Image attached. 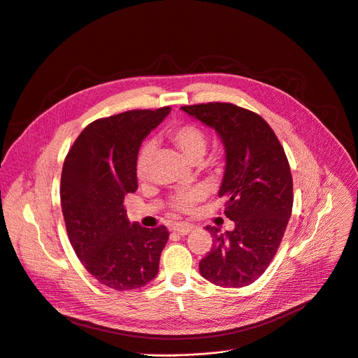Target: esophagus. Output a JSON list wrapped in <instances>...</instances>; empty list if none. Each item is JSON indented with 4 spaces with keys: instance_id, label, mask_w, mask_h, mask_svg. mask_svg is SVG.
Masks as SVG:
<instances>
[{
    "instance_id": "34e87169",
    "label": "esophagus",
    "mask_w": 358,
    "mask_h": 358,
    "mask_svg": "<svg viewBox=\"0 0 358 358\" xmlns=\"http://www.w3.org/2000/svg\"><path fill=\"white\" fill-rule=\"evenodd\" d=\"M193 229H194V226H193V224L185 223V222H180V223H176V224L173 226V230H174L176 233H178L180 236H185V234H188V233L192 231Z\"/></svg>"
}]
</instances>
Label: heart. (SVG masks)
<instances>
[{
  "label": "heart",
  "mask_w": 358,
  "mask_h": 358,
  "mask_svg": "<svg viewBox=\"0 0 358 358\" xmlns=\"http://www.w3.org/2000/svg\"><path fill=\"white\" fill-rule=\"evenodd\" d=\"M170 138L181 150L189 162L201 161L207 150V138L201 128L193 124H181L170 129ZM155 152V142L147 141L142 144L135 159V174L138 178H145L150 173L151 161ZM204 197L203 188H194L192 192L177 193L173 199V204L180 211H189L193 206Z\"/></svg>",
  "instance_id": "1"
}]
</instances>
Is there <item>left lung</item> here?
Instances as JSON below:
<instances>
[{
	"mask_svg": "<svg viewBox=\"0 0 358 358\" xmlns=\"http://www.w3.org/2000/svg\"><path fill=\"white\" fill-rule=\"evenodd\" d=\"M216 131L226 152L219 196L224 197L231 231L207 226L213 248L200 262L204 279L223 288L253 283L272 262L294 203L292 176L275 132L257 113L231 103L181 108Z\"/></svg>",
	"mask_w": 358,
	"mask_h": 358,
	"instance_id": "1",
	"label": "left lung"
}]
</instances>
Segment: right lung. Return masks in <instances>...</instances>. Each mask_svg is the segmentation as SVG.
Segmentation results:
<instances>
[{
  "label": "right lung",
  "mask_w": 358,
  "mask_h": 358,
  "mask_svg": "<svg viewBox=\"0 0 358 358\" xmlns=\"http://www.w3.org/2000/svg\"><path fill=\"white\" fill-rule=\"evenodd\" d=\"M170 106L128 110L89 124L71 145L62 171L60 200L69 241L87 272L115 291L142 288L159 268L165 226L131 223L124 207L135 193V159Z\"/></svg>",
  "instance_id": "1"
}]
</instances>
